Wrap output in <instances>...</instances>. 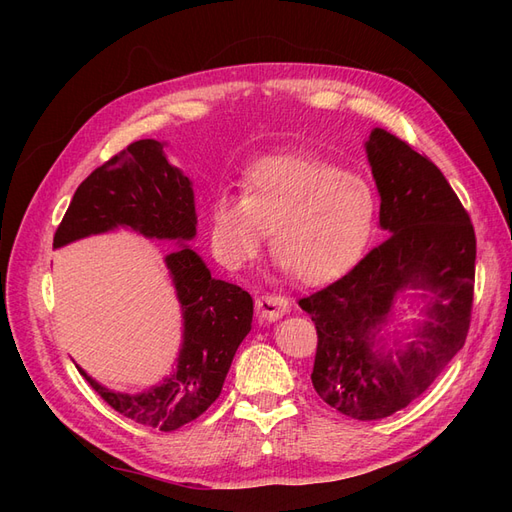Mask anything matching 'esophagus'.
Wrapping results in <instances>:
<instances>
[{"instance_id": "1", "label": "esophagus", "mask_w": 512, "mask_h": 512, "mask_svg": "<svg viewBox=\"0 0 512 512\" xmlns=\"http://www.w3.org/2000/svg\"><path fill=\"white\" fill-rule=\"evenodd\" d=\"M288 312V301L284 297H277V294H260L256 299V314L258 318L275 322L280 320Z\"/></svg>"}]
</instances>
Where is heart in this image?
Segmentation results:
<instances>
[{
    "label": "heart",
    "mask_w": 512,
    "mask_h": 512,
    "mask_svg": "<svg viewBox=\"0 0 512 512\" xmlns=\"http://www.w3.org/2000/svg\"><path fill=\"white\" fill-rule=\"evenodd\" d=\"M241 198L213 196L209 243L222 265L254 260L267 239L303 284H327L361 258L378 196L363 175L316 156H271L241 175Z\"/></svg>",
    "instance_id": "obj_1"
}]
</instances>
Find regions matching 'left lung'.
Instances as JSON below:
<instances>
[{
    "instance_id": "1",
    "label": "left lung",
    "mask_w": 512,
    "mask_h": 512,
    "mask_svg": "<svg viewBox=\"0 0 512 512\" xmlns=\"http://www.w3.org/2000/svg\"><path fill=\"white\" fill-rule=\"evenodd\" d=\"M365 147L389 239L299 305L318 333L316 393L356 421H378L423 395L466 344L476 235L468 211L427 156L380 128ZM406 287L424 290L428 320L412 343L384 353L377 333Z\"/></svg>"
}]
</instances>
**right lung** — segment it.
Segmentation results:
<instances>
[{
	"mask_svg": "<svg viewBox=\"0 0 512 512\" xmlns=\"http://www.w3.org/2000/svg\"><path fill=\"white\" fill-rule=\"evenodd\" d=\"M117 226L179 245L194 239L192 181L168 164L164 143L153 138L136 141L98 166L74 192L53 247ZM164 262L183 312V344L170 378L128 395L106 389L81 367L76 369L119 414L145 427L175 431L220 397L232 356L252 329L254 301L243 288L211 277L203 258L188 245L170 252Z\"/></svg>",
	"mask_w": 512,
	"mask_h": 512,
	"instance_id": "1",
	"label": "right lung"
}]
</instances>
